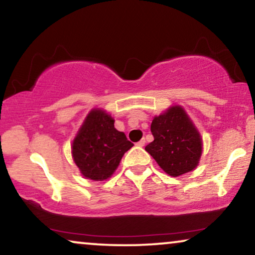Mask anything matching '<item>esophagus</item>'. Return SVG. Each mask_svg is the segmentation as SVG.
<instances>
[{"label": "esophagus", "instance_id": "esophagus-1", "mask_svg": "<svg viewBox=\"0 0 255 255\" xmlns=\"http://www.w3.org/2000/svg\"><path fill=\"white\" fill-rule=\"evenodd\" d=\"M144 143H145V140H144V138H142V140H140V141L137 142L136 145H138V147H143Z\"/></svg>", "mask_w": 255, "mask_h": 255}]
</instances>
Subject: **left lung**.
Wrapping results in <instances>:
<instances>
[{"instance_id": "8db88e82", "label": "left lung", "mask_w": 255, "mask_h": 255, "mask_svg": "<svg viewBox=\"0 0 255 255\" xmlns=\"http://www.w3.org/2000/svg\"><path fill=\"white\" fill-rule=\"evenodd\" d=\"M154 141L145 150L168 175L177 177L193 170L202 155V140L182 107L155 117L150 127Z\"/></svg>"}]
</instances>
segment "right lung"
Segmentation results:
<instances>
[{
	"instance_id": "right-lung-1",
	"label": "right lung",
	"mask_w": 255,
	"mask_h": 255,
	"mask_svg": "<svg viewBox=\"0 0 255 255\" xmlns=\"http://www.w3.org/2000/svg\"><path fill=\"white\" fill-rule=\"evenodd\" d=\"M133 147L114 128L111 115L100 110L88 114L72 144L73 159L88 179L104 181L115 171L125 152Z\"/></svg>"
}]
</instances>
